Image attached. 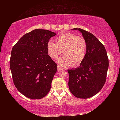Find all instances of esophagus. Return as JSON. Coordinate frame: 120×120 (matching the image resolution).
<instances>
[{"mask_svg": "<svg viewBox=\"0 0 120 120\" xmlns=\"http://www.w3.org/2000/svg\"><path fill=\"white\" fill-rule=\"evenodd\" d=\"M64 69L60 66V65H58V66L57 67V70H58V71H60V70H63Z\"/></svg>", "mask_w": 120, "mask_h": 120, "instance_id": "obj_1", "label": "esophagus"}]
</instances>
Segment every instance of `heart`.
Here are the masks:
<instances>
[{"instance_id":"b5f03b06","label":"heart","mask_w":120,"mask_h":120,"mask_svg":"<svg viewBox=\"0 0 120 120\" xmlns=\"http://www.w3.org/2000/svg\"><path fill=\"white\" fill-rule=\"evenodd\" d=\"M56 43L49 41L47 43V53L51 58L56 60L61 52L63 56L57 62L63 66L71 64L73 67L80 65L85 60L87 45L84 38L71 33H64L55 39Z\"/></svg>"}]
</instances>
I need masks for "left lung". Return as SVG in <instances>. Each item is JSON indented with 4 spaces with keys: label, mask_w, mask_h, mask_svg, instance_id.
Masks as SVG:
<instances>
[{
    "label": "left lung",
    "mask_w": 120,
    "mask_h": 120,
    "mask_svg": "<svg viewBox=\"0 0 120 120\" xmlns=\"http://www.w3.org/2000/svg\"><path fill=\"white\" fill-rule=\"evenodd\" d=\"M87 42L85 60L78 68L68 69V85L71 93L79 98L92 97L101 90L105 83L109 60L104 45L94 35L80 28Z\"/></svg>",
    "instance_id": "1"
}]
</instances>
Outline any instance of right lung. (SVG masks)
Wrapping results in <instances>:
<instances>
[{"label":"right lung","instance_id":"right-lung-1","mask_svg":"<svg viewBox=\"0 0 120 120\" xmlns=\"http://www.w3.org/2000/svg\"><path fill=\"white\" fill-rule=\"evenodd\" d=\"M55 33L37 29L24 34L12 47L10 67L16 88L32 99L50 91L57 64L47 55V43Z\"/></svg>","mask_w":120,"mask_h":120}]
</instances>
